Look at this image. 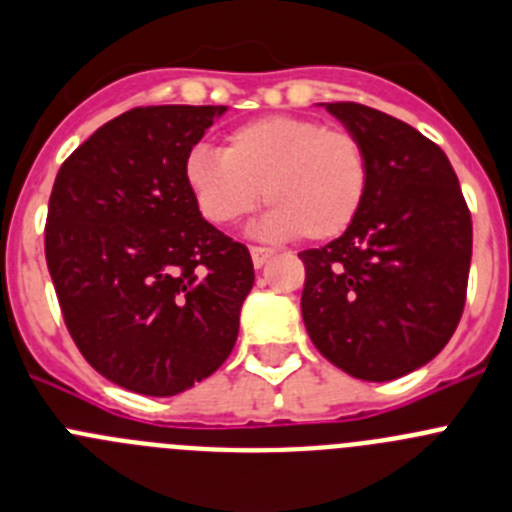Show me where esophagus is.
I'll list each match as a JSON object with an SVG mask.
<instances>
[{
    "label": "esophagus",
    "mask_w": 512,
    "mask_h": 512,
    "mask_svg": "<svg viewBox=\"0 0 512 512\" xmlns=\"http://www.w3.org/2000/svg\"><path fill=\"white\" fill-rule=\"evenodd\" d=\"M250 255H252V265H255V267H262V265H265L267 260H270L272 255H275V252H272L270 247H252Z\"/></svg>",
    "instance_id": "34e87169"
}]
</instances>
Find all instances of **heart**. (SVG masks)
I'll return each instance as SVG.
<instances>
[{
  "instance_id": "obj_1",
  "label": "heart",
  "mask_w": 512,
  "mask_h": 512,
  "mask_svg": "<svg viewBox=\"0 0 512 512\" xmlns=\"http://www.w3.org/2000/svg\"><path fill=\"white\" fill-rule=\"evenodd\" d=\"M364 141L303 116H262L227 133L222 154L194 148L184 181L212 224H232L260 202L262 237L326 242L356 222L369 191Z\"/></svg>"
}]
</instances>
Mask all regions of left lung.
<instances>
[{
    "instance_id": "left-lung-1",
    "label": "left lung",
    "mask_w": 512,
    "mask_h": 512,
    "mask_svg": "<svg viewBox=\"0 0 512 512\" xmlns=\"http://www.w3.org/2000/svg\"><path fill=\"white\" fill-rule=\"evenodd\" d=\"M369 156L356 222L300 252V310L313 346L346 374L391 381L432 361L465 308L472 219L437 143L361 103H326Z\"/></svg>"
}]
</instances>
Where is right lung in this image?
I'll return each instance as SVG.
<instances>
[{
	"instance_id": "obj_1",
	"label": "right lung",
	"mask_w": 512,
	"mask_h": 512,
	"mask_svg": "<svg viewBox=\"0 0 512 512\" xmlns=\"http://www.w3.org/2000/svg\"><path fill=\"white\" fill-rule=\"evenodd\" d=\"M224 105H146L80 143L57 171L45 224L62 318L90 366L174 396L232 353L255 283L245 245L199 212L184 161Z\"/></svg>"
}]
</instances>
